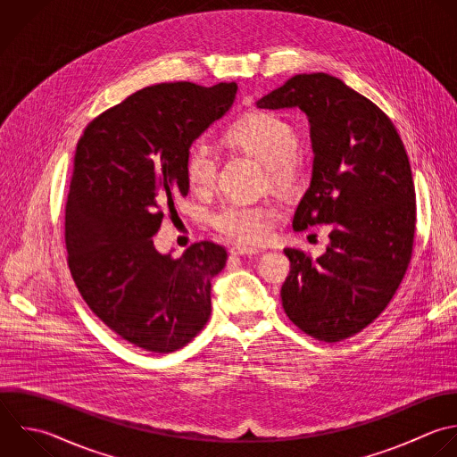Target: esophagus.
<instances>
[{
	"instance_id": "obj_1",
	"label": "esophagus",
	"mask_w": 457,
	"mask_h": 457,
	"mask_svg": "<svg viewBox=\"0 0 457 457\" xmlns=\"http://www.w3.org/2000/svg\"><path fill=\"white\" fill-rule=\"evenodd\" d=\"M262 250H259V248H250V246H241V245H237V246H232L230 248V253L232 255H259Z\"/></svg>"
}]
</instances>
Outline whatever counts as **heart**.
<instances>
[{
    "mask_svg": "<svg viewBox=\"0 0 457 457\" xmlns=\"http://www.w3.org/2000/svg\"><path fill=\"white\" fill-rule=\"evenodd\" d=\"M225 139L232 148L262 162L273 186L293 191L305 180L307 157L298 148L296 129L287 120L273 112H250L227 129ZM218 155L205 141L191 145L186 175L195 191H211L218 179ZM278 214L280 209L273 202H227L211 214V225L221 236L253 246L270 236Z\"/></svg>",
    "mask_w": 457,
    "mask_h": 457,
    "instance_id": "1",
    "label": "heart"
}]
</instances>
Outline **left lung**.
Instances as JSON below:
<instances>
[{
    "label": "left lung",
    "instance_id": "obj_1",
    "mask_svg": "<svg viewBox=\"0 0 457 457\" xmlns=\"http://www.w3.org/2000/svg\"><path fill=\"white\" fill-rule=\"evenodd\" d=\"M257 107L307 114L312 179L293 228L332 227L316 261L300 248L284 250L291 270L282 307L302 332L343 341L378 318L407 271L416 230L409 157L391 120L327 73L295 75Z\"/></svg>",
    "mask_w": 457,
    "mask_h": 457
}]
</instances>
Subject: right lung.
Segmentation results:
<instances>
[{"mask_svg":"<svg viewBox=\"0 0 457 457\" xmlns=\"http://www.w3.org/2000/svg\"><path fill=\"white\" fill-rule=\"evenodd\" d=\"M236 82L145 87L95 118L79 139L66 204L71 277L120 337L155 353L186 346L209 321L211 280L227 262L214 241L182 257L152 236L189 193L187 152L234 104Z\"/></svg>","mask_w":457,"mask_h":457,"instance_id":"right-lung-1","label":"right lung"}]
</instances>
